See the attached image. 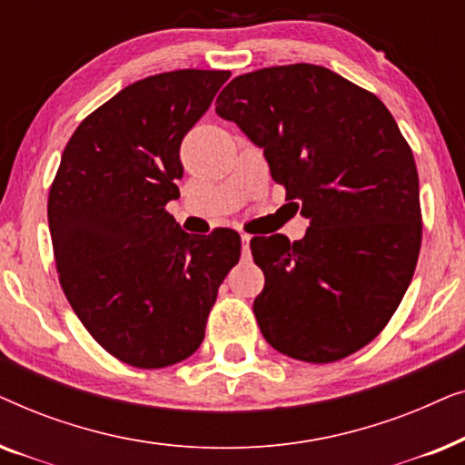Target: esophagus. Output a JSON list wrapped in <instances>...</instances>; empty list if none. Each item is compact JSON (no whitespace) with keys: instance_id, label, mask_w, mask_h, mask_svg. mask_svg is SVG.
<instances>
[{"instance_id":"1","label":"esophagus","mask_w":465,"mask_h":465,"mask_svg":"<svg viewBox=\"0 0 465 465\" xmlns=\"http://www.w3.org/2000/svg\"><path fill=\"white\" fill-rule=\"evenodd\" d=\"M250 234H241V243H243V258H250Z\"/></svg>"}]
</instances>
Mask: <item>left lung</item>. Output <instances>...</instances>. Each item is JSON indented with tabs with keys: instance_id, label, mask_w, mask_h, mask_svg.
Wrapping results in <instances>:
<instances>
[{
	"instance_id": "8db88e82",
	"label": "left lung",
	"mask_w": 465,
	"mask_h": 465,
	"mask_svg": "<svg viewBox=\"0 0 465 465\" xmlns=\"http://www.w3.org/2000/svg\"><path fill=\"white\" fill-rule=\"evenodd\" d=\"M264 150L307 234L253 237L260 332L288 358L328 364L396 313L421 250L415 158L383 101L322 65L237 75L215 101Z\"/></svg>"
}]
</instances>
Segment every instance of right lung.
Wrapping results in <instances>:
<instances>
[{
    "label": "right lung",
    "mask_w": 465,
    "mask_h": 465,
    "mask_svg": "<svg viewBox=\"0 0 465 465\" xmlns=\"http://www.w3.org/2000/svg\"><path fill=\"white\" fill-rule=\"evenodd\" d=\"M228 78L177 69L133 82L82 120L50 186L61 288L93 339L129 366L190 358L239 262V232L188 234L164 209L180 196L182 139Z\"/></svg>",
    "instance_id": "obj_1"
}]
</instances>
